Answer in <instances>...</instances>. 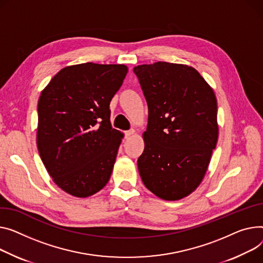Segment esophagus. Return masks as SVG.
<instances>
[{"mask_svg":"<svg viewBox=\"0 0 263 263\" xmlns=\"http://www.w3.org/2000/svg\"><path fill=\"white\" fill-rule=\"evenodd\" d=\"M134 132H135V131H134L133 129H130V130H128V131H125V136H126V137H129V136L133 135Z\"/></svg>","mask_w":263,"mask_h":263,"instance_id":"34e87169","label":"esophagus"}]
</instances>
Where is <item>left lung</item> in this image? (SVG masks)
Returning a JSON list of instances; mask_svg holds the SVG:
<instances>
[{"mask_svg": "<svg viewBox=\"0 0 263 263\" xmlns=\"http://www.w3.org/2000/svg\"><path fill=\"white\" fill-rule=\"evenodd\" d=\"M133 72L149 110L139 174L155 196L180 200L203 180L218 142L215 93L191 66L160 61Z\"/></svg>", "mask_w": 263, "mask_h": 263, "instance_id": "obj_1", "label": "left lung"}]
</instances>
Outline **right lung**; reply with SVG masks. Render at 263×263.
I'll list each match as a JSON object with an SVG mask.
<instances>
[{
    "label": "right lung",
    "mask_w": 263,
    "mask_h": 263,
    "mask_svg": "<svg viewBox=\"0 0 263 263\" xmlns=\"http://www.w3.org/2000/svg\"><path fill=\"white\" fill-rule=\"evenodd\" d=\"M128 72L92 62L62 68L38 102L37 144L54 182L85 198L110 180L122 134L110 121V102Z\"/></svg>",
    "instance_id": "add662e5"
}]
</instances>
